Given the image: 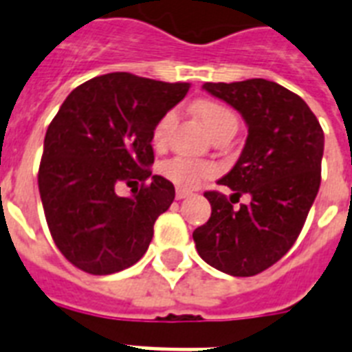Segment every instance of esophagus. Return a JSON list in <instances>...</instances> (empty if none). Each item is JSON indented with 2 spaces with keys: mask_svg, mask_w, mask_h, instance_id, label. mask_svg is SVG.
<instances>
[{
  "mask_svg": "<svg viewBox=\"0 0 352 352\" xmlns=\"http://www.w3.org/2000/svg\"><path fill=\"white\" fill-rule=\"evenodd\" d=\"M175 197L179 199V201H181V199H186V197H190V192H188V190H182V188H177Z\"/></svg>",
  "mask_w": 352,
  "mask_h": 352,
  "instance_id": "1",
  "label": "esophagus"
}]
</instances>
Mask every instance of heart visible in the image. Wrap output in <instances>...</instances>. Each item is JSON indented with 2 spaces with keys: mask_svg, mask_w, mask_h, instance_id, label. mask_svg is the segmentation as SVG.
<instances>
[{
  "mask_svg": "<svg viewBox=\"0 0 352 352\" xmlns=\"http://www.w3.org/2000/svg\"><path fill=\"white\" fill-rule=\"evenodd\" d=\"M199 117H201L203 124L212 135H215L228 124H237L234 113L230 109H226L223 104H217V102H203L199 106ZM173 122H175V111H166L157 120L153 131H151V140H153L155 146H164ZM160 173L168 181L173 182L175 186L182 188V190H193L203 181L214 177L217 173V168L212 162H206V160L171 157V159L164 160L160 164Z\"/></svg>",
  "mask_w": 352,
  "mask_h": 352,
  "instance_id": "heart-1",
  "label": "heart"
}]
</instances>
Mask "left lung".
I'll return each mask as SVG.
<instances>
[{"label":"left lung","mask_w":352,"mask_h":352,"mask_svg":"<svg viewBox=\"0 0 352 352\" xmlns=\"http://www.w3.org/2000/svg\"><path fill=\"white\" fill-rule=\"evenodd\" d=\"M243 115L248 137L239 160L219 181L248 192L234 209L226 195L206 192L212 215L193 232L199 256L221 272L248 278L279 261L298 239L320 190L323 129L301 96L263 78L203 85Z\"/></svg>","instance_id":"8db88e82"}]
</instances>
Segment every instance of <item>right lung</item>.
I'll return each instance as SVG.
<instances>
[{
    "instance_id": "add662e5",
    "label": "right lung",
    "mask_w": 352,
    "mask_h": 352,
    "mask_svg": "<svg viewBox=\"0 0 352 352\" xmlns=\"http://www.w3.org/2000/svg\"><path fill=\"white\" fill-rule=\"evenodd\" d=\"M188 89L186 82L102 74L71 91L49 124L38 188L52 239L76 268L107 276L146 254L155 221L175 199L173 184L149 170L151 131ZM122 182L141 186L120 198Z\"/></svg>"
}]
</instances>
